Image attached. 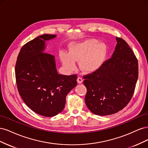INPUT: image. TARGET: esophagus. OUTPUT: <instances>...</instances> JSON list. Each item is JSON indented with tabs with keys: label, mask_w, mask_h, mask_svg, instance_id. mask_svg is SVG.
<instances>
[{
	"label": "esophagus",
	"mask_w": 148,
	"mask_h": 148,
	"mask_svg": "<svg viewBox=\"0 0 148 148\" xmlns=\"http://www.w3.org/2000/svg\"><path fill=\"white\" fill-rule=\"evenodd\" d=\"M83 82V79L81 77H78L77 78V83L78 84H81Z\"/></svg>",
	"instance_id": "esophagus-1"
}]
</instances>
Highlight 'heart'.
Listing matches in <instances>:
<instances>
[{
	"mask_svg": "<svg viewBox=\"0 0 148 148\" xmlns=\"http://www.w3.org/2000/svg\"><path fill=\"white\" fill-rule=\"evenodd\" d=\"M108 52L104 43H99L95 39L73 42L69 47V52L60 53L64 66L69 70L75 68V62L79 61V69L85 73H92L99 70L104 64Z\"/></svg>",
	"mask_w": 148,
	"mask_h": 148,
	"instance_id": "1",
	"label": "heart"
}]
</instances>
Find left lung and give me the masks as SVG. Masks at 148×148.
Wrapping results in <instances>:
<instances>
[{
  "instance_id": "8db88e82",
  "label": "left lung",
  "mask_w": 148,
  "mask_h": 148,
  "mask_svg": "<svg viewBox=\"0 0 148 148\" xmlns=\"http://www.w3.org/2000/svg\"><path fill=\"white\" fill-rule=\"evenodd\" d=\"M112 56L95 72L84 75L85 102L98 115L118 112L131 100L138 77V60L127 42L116 37Z\"/></svg>"
}]
</instances>
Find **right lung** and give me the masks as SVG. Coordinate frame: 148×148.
Returning a JSON list of instances; mask_svg holds the SVG:
<instances>
[{
	"mask_svg": "<svg viewBox=\"0 0 148 148\" xmlns=\"http://www.w3.org/2000/svg\"><path fill=\"white\" fill-rule=\"evenodd\" d=\"M56 35L43 34L21 47L15 65L18 90L34 112L53 117L63 110L66 96L77 84V75L57 72L55 57L45 53L46 41Z\"/></svg>",
	"mask_w": 148,
	"mask_h": 148,
	"instance_id": "obj_1",
	"label": "right lung"
}]
</instances>
